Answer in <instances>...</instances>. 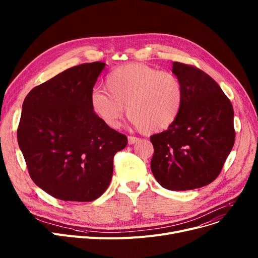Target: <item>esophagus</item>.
Here are the masks:
<instances>
[{
    "instance_id": "esophagus-1",
    "label": "esophagus",
    "mask_w": 258,
    "mask_h": 258,
    "mask_svg": "<svg viewBox=\"0 0 258 258\" xmlns=\"http://www.w3.org/2000/svg\"><path fill=\"white\" fill-rule=\"evenodd\" d=\"M140 141V139L139 138H137V137H133V136H130L128 138H127V143L130 144V145H132V144H135V143H137V142H139Z\"/></svg>"
}]
</instances>
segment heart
<instances>
[{"instance_id": "heart-1", "label": "heart", "mask_w": 258, "mask_h": 258, "mask_svg": "<svg viewBox=\"0 0 258 258\" xmlns=\"http://www.w3.org/2000/svg\"><path fill=\"white\" fill-rule=\"evenodd\" d=\"M105 91L90 95L92 112L110 128H117L124 107L132 123L147 134L167 130L177 120L184 89L177 75L144 63L117 68L105 78Z\"/></svg>"}]
</instances>
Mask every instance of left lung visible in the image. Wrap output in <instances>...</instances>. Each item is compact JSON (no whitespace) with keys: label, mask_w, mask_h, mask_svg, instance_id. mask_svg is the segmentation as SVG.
Here are the masks:
<instances>
[{"label":"left lung","mask_w":258,"mask_h":258,"mask_svg":"<svg viewBox=\"0 0 258 258\" xmlns=\"http://www.w3.org/2000/svg\"><path fill=\"white\" fill-rule=\"evenodd\" d=\"M172 73L183 85V105L171 126L151 137V168L162 187L184 191L218 178L234 144V112L221 87L205 72L173 61Z\"/></svg>","instance_id":"left-lung-1"}]
</instances>
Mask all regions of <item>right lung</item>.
I'll list each match as a JSON object with an SVG mask.
<instances>
[{
	"label": "right lung",
	"mask_w": 258,
	"mask_h": 258,
	"mask_svg": "<svg viewBox=\"0 0 258 258\" xmlns=\"http://www.w3.org/2000/svg\"><path fill=\"white\" fill-rule=\"evenodd\" d=\"M105 67L75 66L33 88L22 106L18 142L32 181L61 201L92 202L108 187L125 135L92 112L90 95Z\"/></svg>",
	"instance_id": "1"
}]
</instances>
